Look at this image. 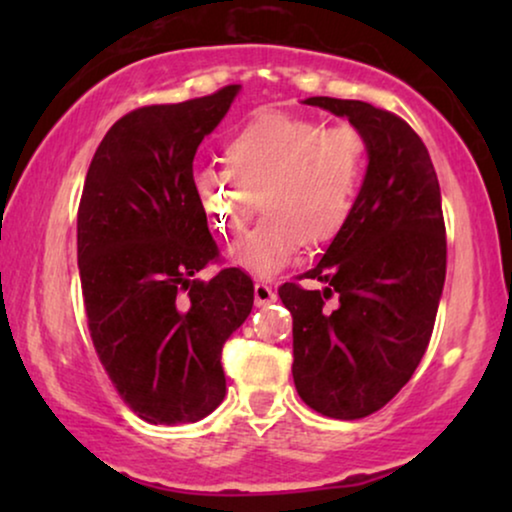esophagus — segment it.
Segmentation results:
<instances>
[{"mask_svg": "<svg viewBox=\"0 0 512 512\" xmlns=\"http://www.w3.org/2000/svg\"><path fill=\"white\" fill-rule=\"evenodd\" d=\"M254 300H256L258 307H261V305H270V303H275V300H277V293L272 291L268 284L258 282V284L254 286Z\"/></svg>", "mask_w": 512, "mask_h": 512, "instance_id": "34e87169", "label": "esophagus"}]
</instances>
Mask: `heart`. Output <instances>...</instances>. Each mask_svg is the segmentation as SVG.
<instances>
[{
	"label": "heart",
	"instance_id": "obj_1",
	"mask_svg": "<svg viewBox=\"0 0 512 512\" xmlns=\"http://www.w3.org/2000/svg\"><path fill=\"white\" fill-rule=\"evenodd\" d=\"M228 167H198L193 191L214 233L237 235L254 216V193L265 216L228 249V261L270 279L289 268L305 242L333 240L352 219L366 177V142L352 128L277 109L256 111L223 146Z\"/></svg>",
	"mask_w": 512,
	"mask_h": 512
}]
</instances>
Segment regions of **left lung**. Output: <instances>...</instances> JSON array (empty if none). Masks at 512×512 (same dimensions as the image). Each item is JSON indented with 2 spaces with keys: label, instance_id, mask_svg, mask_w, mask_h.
<instances>
[{
  "label": "left lung",
  "instance_id": "left-lung-1",
  "mask_svg": "<svg viewBox=\"0 0 512 512\" xmlns=\"http://www.w3.org/2000/svg\"><path fill=\"white\" fill-rule=\"evenodd\" d=\"M305 104L347 118L366 142L368 167L352 219L300 275L324 289L279 286L293 317V382L321 415L361 419L408 384L429 347L447 263L440 186L403 118L359 100Z\"/></svg>",
  "mask_w": 512,
  "mask_h": 512
}]
</instances>
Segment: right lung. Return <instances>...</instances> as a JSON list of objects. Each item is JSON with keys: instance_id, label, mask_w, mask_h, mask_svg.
I'll use <instances>...</instances> for the list:
<instances>
[{"instance_id": "1", "label": "right lung", "mask_w": 512, "mask_h": 512, "mask_svg": "<svg viewBox=\"0 0 512 512\" xmlns=\"http://www.w3.org/2000/svg\"><path fill=\"white\" fill-rule=\"evenodd\" d=\"M240 86L153 104L111 125L88 167L76 221L90 338L109 380L149 424H193L226 396L221 349L254 305V282L223 268L193 191V158Z\"/></svg>"}]
</instances>
